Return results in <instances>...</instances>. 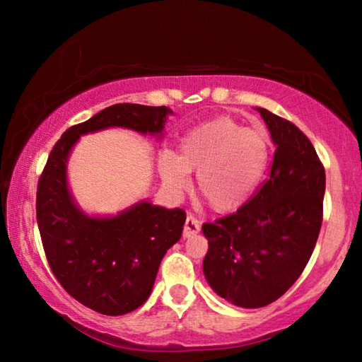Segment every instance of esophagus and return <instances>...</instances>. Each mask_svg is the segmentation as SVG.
I'll return each mask as SVG.
<instances>
[{"label":"esophagus","mask_w":362,"mask_h":362,"mask_svg":"<svg viewBox=\"0 0 362 362\" xmlns=\"http://www.w3.org/2000/svg\"><path fill=\"white\" fill-rule=\"evenodd\" d=\"M199 233V222L193 216H188L183 226V238H192Z\"/></svg>","instance_id":"obj_1"}]
</instances>
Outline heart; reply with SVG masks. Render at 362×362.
Instances as JSON below:
<instances>
[{
    "label": "heart",
    "mask_w": 362,
    "mask_h": 362,
    "mask_svg": "<svg viewBox=\"0 0 362 362\" xmlns=\"http://www.w3.org/2000/svg\"><path fill=\"white\" fill-rule=\"evenodd\" d=\"M268 163V146L259 132L247 131L230 118L196 126L182 139L179 155L159 158L166 187L182 193L196 170V189L216 212H233L255 192Z\"/></svg>",
    "instance_id": "heart-1"
}]
</instances>
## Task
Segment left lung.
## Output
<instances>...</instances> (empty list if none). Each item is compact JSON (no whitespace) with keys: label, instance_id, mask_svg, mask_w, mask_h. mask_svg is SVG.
<instances>
[{"label":"left lung","instance_id":"obj_1","mask_svg":"<svg viewBox=\"0 0 362 362\" xmlns=\"http://www.w3.org/2000/svg\"><path fill=\"white\" fill-rule=\"evenodd\" d=\"M276 145L269 177L235 214L204 223L203 272L214 292L241 308H260L296 283L322 223L326 173L296 124L257 108Z\"/></svg>","mask_w":362,"mask_h":362}]
</instances>
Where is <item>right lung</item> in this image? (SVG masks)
Returning <instances> with one entry per match:
<instances>
[{"label":"right lung","mask_w":362,"mask_h":362,"mask_svg":"<svg viewBox=\"0 0 362 362\" xmlns=\"http://www.w3.org/2000/svg\"><path fill=\"white\" fill-rule=\"evenodd\" d=\"M173 110L116 103L71 126L54 145L36 192V220L54 276L97 313L119 316L150 297L164 254L180 240L185 211L139 201L113 217L88 216L73 199L66 163L81 136L124 127L163 137Z\"/></svg>","instance_id":"add662e5"}]
</instances>
